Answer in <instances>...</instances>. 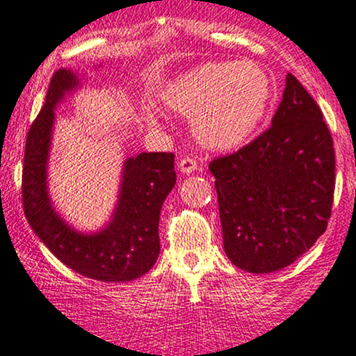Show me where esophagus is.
<instances>
[{
  "label": "esophagus",
  "mask_w": 356,
  "mask_h": 356,
  "mask_svg": "<svg viewBox=\"0 0 356 356\" xmlns=\"http://www.w3.org/2000/svg\"><path fill=\"white\" fill-rule=\"evenodd\" d=\"M178 168L183 175H190V173H193V171L198 170V163H196V160H193V158L186 156V158H183V160H179Z\"/></svg>",
  "instance_id": "obj_1"
}]
</instances>
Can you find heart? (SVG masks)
I'll use <instances>...</instances> for the list:
<instances>
[{
    "label": "heart",
    "instance_id": "1",
    "mask_svg": "<svg viewBox=\"0 0 356 356\" xmlns=\"http://www.w3.org/2000/svg\"><path fill=\"white\" fill-rule=\"evenodd\" d=\"M270 98V76L252 61L204 63L171 79L161 93L170 111L193 115L191 133L211 152L243 146L265 118Z\"/></svg>",
    "mask_w": 356,
    "mask_h": 356
}]
</instances>
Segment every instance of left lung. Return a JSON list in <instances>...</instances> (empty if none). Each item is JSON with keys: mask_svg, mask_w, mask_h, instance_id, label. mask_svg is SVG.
I'll use <instances>...</instances> for the list:
<instances>
[{"mask_svg": "<svg viewBox=\"0 0 356 356\" xmlns=\"http://www.w3.org/2000/svg\"><path fill=\"white\" fill-rule=\"evenodd\" d=\"M223 246L250 273L298 260L327 229L335 191V149L315 99L293 74L271 127L210 163Z\"/></svg>", "mask_w": 356, "mask_h": 356, "instance_id": "obj_1", "label": "left lung"}]
</instances>
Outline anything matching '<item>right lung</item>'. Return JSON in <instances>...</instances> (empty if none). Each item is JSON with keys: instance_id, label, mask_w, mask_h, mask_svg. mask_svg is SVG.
Masks as SVG:
<instances>
[{"instance_id": "right-lung-1", "label": "right lung", "mask_w": 356, "mask_h": 356, "mask_svg": "<svg viewBox=\"0 0 356 356\" xmlns=\"http://www.w3.org/2000/svg\"><path fill=\"white\" fill-rule=\"evenodd\" d=\"M81 86L61 68L49 81L46 102L29 128L23 165V208L29 227L58 260L98 282H131L152 270L160 254V211L177 183L173 153H140L121 168L111 218L96 232H79L56 211L48 190L54 110Z\"/></svg>"}]
</instances>
